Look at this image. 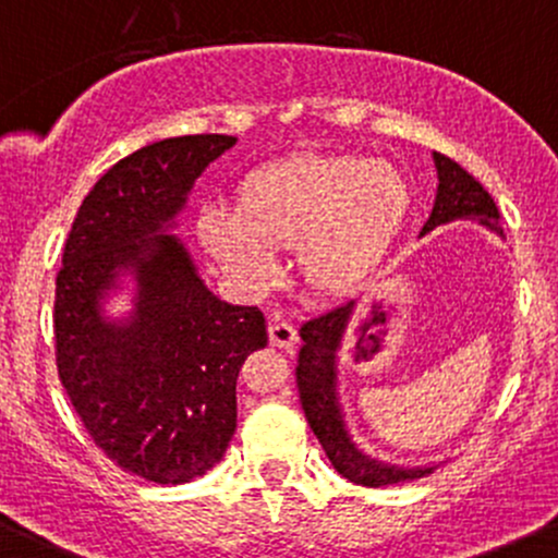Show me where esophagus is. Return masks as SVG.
<instances>
[{
	"label": "esophagus",
	"mask_w": 558,
	"mask_h": 558,
	"mask_svg": "<svg viewBox=\"0 0 558 558\" xmlns=\"http://www.w3.org/2000/svg\"><path fill=\"white\" fill-rule=\"evenodd\" d=\"M268 341H271V347L292 349L298 343L295 327H292L287 319H281L279 314H274V317L268 319Z\"/></svg>",
	"instance_id": "obj_1"
}]
</instances>
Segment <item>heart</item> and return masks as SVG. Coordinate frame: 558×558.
<instances>
[{
    "label": "heart",
    "instance_id": "obj_1",
    "mask_svg": "<svg viewBox=\"0 0 558 558\" xmlns=\"http://www.w3.org/2000/svg\"><path fill=\"white\" fill-rule=\"evenodd\" d=\"M408 185L395 166L354 155L298 153L252 169L236 209L198 211V239L244 290L277 277V250L295 246L301 277L341 292L376 268L405 220Z\"/></svg>",
    "mask_w": 558,
    "mask_h": 558
}]
</instances>
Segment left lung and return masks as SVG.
<instances>
[{"label": "left lung", "instance_id": "obj_1", "mask_svg": "<svg viewBox=\"0 0 558 558\" xmlns=\"http://www.w3.org/2000/svg\"><path fill=\"white\" fill-rule=\"evenodd\" d=\"M435 166H438L440 185L438 195H435L433 215H429V220L422 228V236L451 220H481L492 231L502 233V228H499V209L489 191L470 171H464L457 160H451L449 155L435 153ZM352 306L354 303H341V306L308 319L301 327L303 347L301 354H298L295 378L308 427L317 435L332 468L343 478L352 481V484L367 486V489H381V486L424 478L435 468L403 470L392 468V464L373 462V459L363 457V453L354 449L347 429H343L341 408L336 403L332 381H336V349L341 347L343 330H347V322L352 317Z\"/></svg>", "mask_w": 558, "mask_h": 558}]
</instances>
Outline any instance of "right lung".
<instances>
[{
  "label": "right lung",
  "mask_w": 558,
  "mask_h": 558,
  "mask_svg": "<svg viewBox=\"0 0 558 558\" xmlns=\"http://www.w3.org/2000/svg\"><path fill=\"white\" fill-rule=\"evenodd\" d=\"M236 136L153 142L90 187L56 277V367L85 433L120 470L153 484H187L215 468L236 433V378L268 343L257 306H231L195 277L160 228L195 177ZM141 279L129 326H107L98 298L118 267Z\"/></svg>",
  "instance_id": "1"
}]
</instances>
